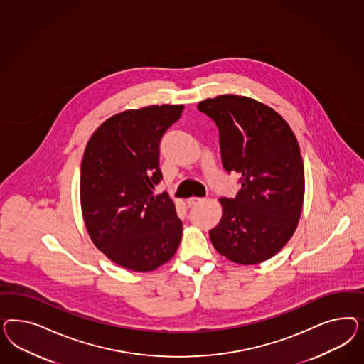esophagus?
I'll use <instances>...</instances> for the list:
<instances>
[{"label": "esophagus", "mask_w": 364, "mask_h": 364, "mask_svg": "<svg viewBox=\"0 0 364 364\" xmlns=\"http://www.w3.org/2000/svg\"><path fill=\"white\" fill-rule=\"evenodd\" d=\"M201 201H203V198L192 196V198H187V205L188 207H193V205H196V204L201 203Z\"/></svg>", "instance_id": "esophagus-1"}]
</instances>
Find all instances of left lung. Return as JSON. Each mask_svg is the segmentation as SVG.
Wrapping results in <instances>:
<instances>
[{
  "label": "left lung",
  "instance_id": "left-lung-1",
  "mask_svg": "<svg viewBox=\"0 0 364 364\" xmlns=\"http://www.w3.org/2000/svg\"><path fill=\"white\" fill-rule=\"evenodd\" d=\"M219 128L221 161L242 175L236 198H219L221 219L210 231L215 250L236 264L263 263L298 228L304 166L288 122L271 107L239 95L200 101Z\"/></svg>",
  "mask_w": 364,
  "mask_h": 364
}]
</instances>
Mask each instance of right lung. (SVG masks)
<instances>
[{
	"instance_id": "obj_1",
	"label": "right lung",
	"mask_w": 364,
	"mask_h": 364,
	"mask_svg": "<svg viewBox=\"0 0 364 364\" xmlns=\"http://www.w3.org/2000/svg\"><path fill=\"white\" fill-rule=\"evenodd\" d=\"M184 105L163 104L113 114L90 136L81 161L80 200L89 237L110 262L151 272L176 254L183 223L163 178L159 144Z\"/></svg>"
}]
</instances>
